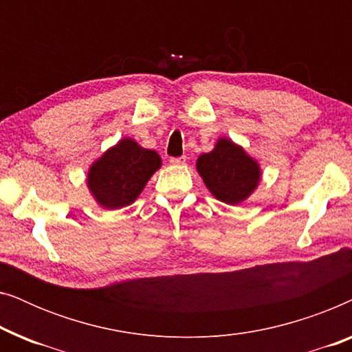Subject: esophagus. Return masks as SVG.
<instances>
[{"instance_id":"esophagus-1","label":"esophagus","mask_w":352,"mask_h":352,"mask_svg":"<svg viewBox=\"0 0 352 352\" xmlns=\"http://www.w3.org/2000/svg\"><path fill=\"white\" fill-rule=\"evenodd\" d=\"M173 165H184L186 163V157H177V158H171Z\"/></svg>"}]
</instances>
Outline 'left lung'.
Returning a JSON list of instances; mask_svg holds the SVG:
<instances>
[{
    "mask_svg": "<svg viewBox=\"0 0 352 352\" xmlns=\"http://www.w3.org/2000/svg\"><path fill=\"white\" fill-rule=\"evenodd\" d=\"M197 171L216 200L239 205L261 182V166L240 144L228 136L218 138L213 151L197 158Z\"/></svg>",
    "mask_w": 352,
    "mask_h": 352,
    "instance_id": "1",
    "label": "left lung"
}]
</instances>
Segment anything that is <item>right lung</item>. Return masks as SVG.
<instances>
[{
    "instance_id": "obj_1",
    "label": "right lung",
    "mask_w": 352,
    "mask_h": 352,
    "mask_svg": "<svg viewBox=\"0 0 352 352\" xmlns=\"http://www.w3.org/2000/svg\"><path fill=\"white\" fill-rule=\"evenodd\" d=\"M162 168L155 151L144 148L131 138H122L91 163L86 173L89 194L104 210L134 204L148 179Z\"/></svg>"
}]
</instances>
